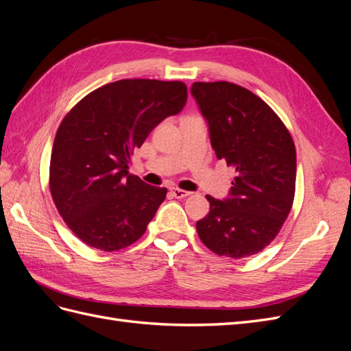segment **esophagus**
<instances>
[{
  "instance_id": "esophagus-1",
  "label": "esophagus",
  "mask_w": 351,
  "mask_h": 351,
  "mask_svg": "<svg viewBox=\"0 0 351 351\" xmlns=\"http://www.w3.org/2000/svg\"><path fill=\"white\" fill-rule=\"evenodd\" d=\"M169 192H171V195L177 199H183V197H187L190 195V192H187V190L178 189V187H171V189H169Z\"/></svg>"
}]
</instances>
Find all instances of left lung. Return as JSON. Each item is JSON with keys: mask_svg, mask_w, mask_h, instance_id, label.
<instances>
[{"mask_svg": "<svg viewBox=\"0 0 351 351\" xmlns=\"http://www.w3.org/2000/svg\"><path fill=\"white\" fill-rule=\"evenodd\" d=\"M218 159L236 169L230 197L206 196L209 214L196 222L205 246L241 259L262 252L289 217L295 192V146L280 117L249 89L230 82L192 84Z\"/></svg>", "mask_w": 351, "mask_h": 351, "instance_id": "1", "label": "left lung"}]
</instances>
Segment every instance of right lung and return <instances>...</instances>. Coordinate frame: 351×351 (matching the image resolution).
<instances>
[{
	"mask_svg": "<svg viewBox=\"0 0 351 351\" xmlns=\"http://www.w3.org/2000/svg\"><path fill=\"white\" fill-rule=\"evenodd\" d=\"M186 101L183 82L123 79L95 89L62 119L49 190L62 219L88 246L114 252L145 234L167 189L130 174L129 159Z\"/></svg>",
	"mask_w": 351,
	"mask_h": 351,
	"instance_id": "add662e5",
	"label": "right lung"
}]
</instances>
